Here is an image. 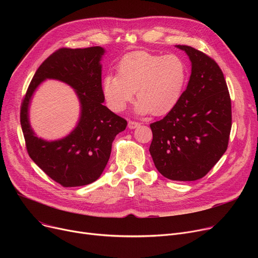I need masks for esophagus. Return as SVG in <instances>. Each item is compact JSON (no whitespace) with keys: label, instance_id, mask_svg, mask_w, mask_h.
Masks as SVG:
<instances>
[{"label":"esophagus","instance_id":"1","mask_svg":"<svg viewBox=\"0 0 258 258\" xmlns=\"http://www.w3.org/2000/svg\"><path fill=\"white\" fill-rule=\"evenodd\" d=\"M139 125H140V123H139V122H137V121H132V120L128 121V127L132 128V130L138 127Z\"/></svg>","mask_w":258,"mask_h":258}]
</instances>
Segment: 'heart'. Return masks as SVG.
Listing matches in <instances>:
<instances>
[{
    "mask_svg": "<svg viewBox=\"0 0 258 258\" xmlns=\"http://www.w3.org/2000/svg\"><path fill=\"white\" fill-rule=\"evenodd\" d=\"M117 73L102 79V93L110 108L123 111L136 91L138 113L162 116L179 102L187 80V66L175 54L137 51L119 60Z\"/></svg>",
    "mask_w": 258,
    "mask_h": 258,
    "instance_id": "b5f03b06",
    "label": "heart"
}]
</instances>
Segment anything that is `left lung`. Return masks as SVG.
I'll return each mask as SVG.
<instances>
[{
  "instance_id": "8db88e82",
  "label": "left lung",
  "mask_w": 258,
  "mask_h": 258,
  "mask_svg": "<svg viewBox=\"0 0 258 258\" xmlns=\"http://www.w3.org/2000/svg\"><path fill=\"white\" fill-rule=\"evenodd\" d=\"M191 61L186 90L172 110L151 124L150 153L158 171L173 181H196L227 151L231 99L219 64L190 46L177 45Z\"/></svg>"
}]
</instances>
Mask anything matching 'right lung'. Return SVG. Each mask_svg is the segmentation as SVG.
I'll return each instance as SVG.
<instances>
[{
  "label": "right lung",
  "mask_w": 258,
  "mask_h": 258,
  "mask_svg": "<svg viewBox=\"0 0 258 258\" xmlns=\"http://www.w3.org/2000/svg\"><path fill=\"white\" fill-rule=\"evenodd\" d=\"M101 47L60 48L39 66L21 105V125L26 148L34 163L63 187L84 186L96 181L110 159L112 143L127 122L102 104ZM47 78L58 79L76 91L82 105L76 130L63 140L37 139L29 123L28 107L38 85Z\"/></svg>",
  "instance_id": "obj_1"
}]
</instances>
